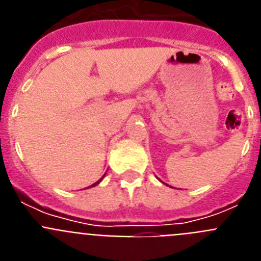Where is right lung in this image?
<instances>
[{"label":"right lung","instance_id":"obj_1","mask_svg":"<svg viewBox=\"0 0 261 261\" xmlns=\"http://www.w3.org/2000/svg\"><path fill=\"white\" fill-rule=\"evenodd\" d=\"M103 177H105V176H103ZM103 177H102V179H103ZM102 179H99V180H98V181H96V183H94V184H93V186H91V187H95V186H96V184H99V181L102 180Z\"/></svg>","mask_w":261,"mask_h":261}]
</instances>
